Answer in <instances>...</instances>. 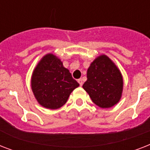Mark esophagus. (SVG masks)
Returning a JSON list of instances; mask_svg holds the SVG:
<instances>
[{
  "instance_id": "esophagus-1",
  "label": "esophagus",
  "mask_w": 150,
  "mask_h": 150,
  "mask_svg": "<svg viewBox=\"0 0 150 150\" xmlns=\"http://www.w3.org/2000/svg\"><path fill=\"white\" fill-rule=\"evenodd\" d=\"M78 82L79 83L80 86H82V84H83V82H82V79H78Z\"/></svg>"
}]
</instances>
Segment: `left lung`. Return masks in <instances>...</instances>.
Instances as JSON below:
<instances>
[{"mask_svg":"<svg viewBox=\"0 0 150 150\" xmlns=\"http://www.w3.org/2000/svg\"><path fill=\"white\" fill-rule=\"evenodd\" d=\"M123 86L121 71L109 57L102 54L90 64L82 87L95 104L110 108L121 100Z\"/></svg>","mask_w":150,"mask_h":150,"instance_id":"left-lung-1","label":"left lung"}]
</instances>
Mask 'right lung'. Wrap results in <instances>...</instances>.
<instances>
[{"mask_svg":"<svg viewBox=\"0 0 150 150\" xmlns=\"http://www.w3.org/2000/svg\"><path fill=\"white\" fill-rule=\"evenodd\" d=\"M79 84L56 55L47 54L34 68L31 88L35 98L42 107L56 110L64 105L71 92Z\"/></svg>","mask_w":150,"mask_h":150,"instance_id":"add662e5","label":"right lung"}]
</instances>
